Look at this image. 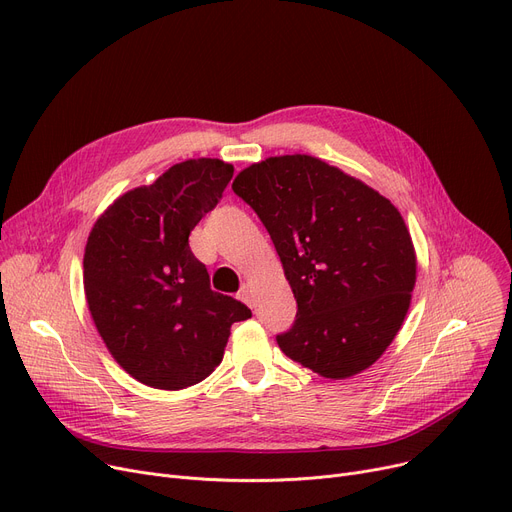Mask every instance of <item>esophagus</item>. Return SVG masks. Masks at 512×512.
<instances>
[{
    "label": "esophagus",
    "instance_id": "34e87169",
    "mask_svg": "<svg viewBox=\"0 0 512 512\" xmlns=\"http://www.w3.org/2000/svg\"><path fill=\"white\" fill-rule=\"evenodd\" d=\"M238 299L251 307V303H253V299H251V288H249V286H242V288L238 290Z\"/></svg>",
    "mask_w": 512,
    "mask_h": 512
}]
</instances>
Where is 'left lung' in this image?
Masks as SVG:
<instances>
[{
	"mask_svg": "<svg viewBox=\"0 0 512 512\" xmlns=\"http://www.w3.org/2000/svg\"><path fill=\"white\" fill-rule=\"evenodd\" d=\"M232 191L280 255L297 319L278 334L292 361L344 380L378 361L411 305L417 257L400 211L365 182L311 155L267 157Z\"/></svg>",
	"mask_w": 512,
	"mask_h": 512,
	"instance_id": "1",
	"label": "left lung"
}]
</instances>
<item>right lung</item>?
Returning <instances> with one entry per match:
<instances>
[{"instance_id": "1", "label": "right lung", "mask_w": 512, "mask_h": 512, "mask_svg": "<svg viewBox=\"0 0 512 512\" xmlns=\"http://www.w3.org/2000/svg\"><path fill=\"white\" fill-rule=\"evenodd\" d=\"M234 174L222 159H186L132 188L95 222L83 259L85 294L107 351L157 390L199 384L222 363L240 301L213 292L188 234Z\"/></svg>"}]
</instances>
